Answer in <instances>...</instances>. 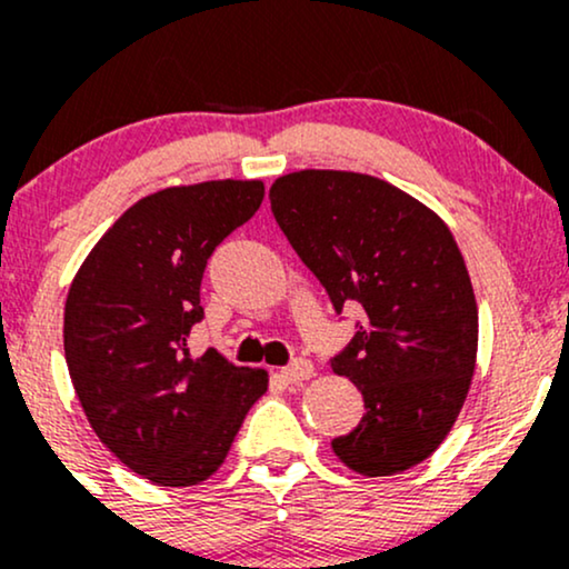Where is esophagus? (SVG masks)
<instances>
[{"label":"esophagus","instance_id":"esophagus-1","mask_svg":"<svg viewBox=\"0 0 569 569\" xmlns=\"http://www.w3.org/2000/svg\"><path fill=\"white\" fill-rule=\"evenodd\" d=\"M312 363L310 361H305V358H297V361L293 363H289V367L286 369H280V377H283L286 382H291V385H297V382H305V380H310L312 377Z\"/></svg>","mask_w":569,"mask_h":569}]
</instances>
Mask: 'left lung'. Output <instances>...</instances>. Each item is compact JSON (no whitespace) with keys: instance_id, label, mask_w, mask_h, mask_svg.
Returning a JSON list of instances; mask_svg holds the SVG:
<instances>
[{"instance_id":"8db88e82","label":"left lung","mask_w":569,"mask_h":569,"mask_svg":"<svg viewBox=\"0 0 569 569\" xmlns=\"http://www.w3.org/2000/svg\"><path fill=\"white\" fill-rule=\"evenodd\" d=\"M270 206L337 316L363 310L331 369L361 390L367 415L331 449L361 476L407 471L447 439L476 369L479 310L452 232L367 173L280 176Z\"/></svg>"}]
</instances>
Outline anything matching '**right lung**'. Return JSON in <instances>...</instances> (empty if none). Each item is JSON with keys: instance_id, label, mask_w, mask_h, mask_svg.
Returning <instances> with one entry per match:
<instances>
[{"instance_id": "right-lung-1", "label": "right lung", "mask_w": 569, "mask_h": 569, "mask_svg": "<svg viewBox=\"0 0 569 569\" xmlns=\"http://www.w3.org/2000/svg\"><path fill=\"white\" fill-rule=\"evenodd\" d=\"M262 198V181L160 189L109 227L69 289L63 352L84 417L152 485L206 481L267 390L264 369L187 348L208 259Z\"/></svg>"}]
</instances>
